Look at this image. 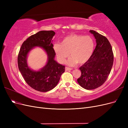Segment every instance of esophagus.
Returning a JSON list of instances; mask_svg holds the SVG:
<instances>
[{"label":"esophagus","mask_w":128,"mask_h":128,"mask_svg":"<svg viewBox=\"0 0 128 128\" xmlns=\"http://www.w3.org/2000/svg\"><path fill=\"white\" fill-rule=\"evenodd\" d=\"M72 70V68H68V67H66L65 68V70L66 71H69V70Z\"/></svg>","instance_id":"1"}]
</instances>
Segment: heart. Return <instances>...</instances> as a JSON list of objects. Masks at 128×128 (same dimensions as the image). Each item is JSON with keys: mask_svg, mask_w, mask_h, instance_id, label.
I'll return each mask as SVG.
<instances>
[{"mask_svg": "<svg viewBox=\"0 0 128 128\" xmlns=\"http://www.w3.org/2000/svg\"><path fill=\"white\" fill-rule=\"evenodd\" d=\"M94 47V42L91 36L71 34L64 37L61 43L54 44L53 49L61 64L64 62L70 53L71 57L66 64L74 66L77 63L83 64L87 62L93 54Z\"/></svg>", "mask_w": 128, "mask_h": 128, "instance_id": "obj_1", "label": "heart"}]
</instances>
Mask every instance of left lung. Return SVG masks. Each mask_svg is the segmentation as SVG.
Here are the masks:
<instances>
[{"label": "left lung", "mask_w": 128, "mask_h": 128, "mask_svg": "<svg viewBox=\"0 0 128 128\" xmlns=\"http://www.w3.org/2000/svg\"><path fill=\"white\" fill-rule=\"evenodd\" d=\"M94 37L96 47L89 60L80 67L81 76L77 79L80 86L93 90L105 82L113 67V50L107 38L94 30L89 31Z\"/></svg>", "instance_id": "obj_1"}]
</instances>
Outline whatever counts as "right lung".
<instances>
[{"instance_id": "right-lung-1", "label": "right lung", "mask_w": 128, "mask_h": 128, "mask_svg": "<svg viewBox=\"0 0 128 128\" xmlns=\"http://www.w3.org/2000/svg\"><path fill=\"white\" fill-rule=\"evenodd\" d=\"M55 32L40 31L30 36L21 46L18 58V69L29 86L40 92H47L56 86L60 77L64 72V66L54 60L56 53L53 48L52 38ZM43 49L47 54V62L38 71H34L28 66L27 58L29 52L34 48Z\"/></svg>"}]
</instances>
